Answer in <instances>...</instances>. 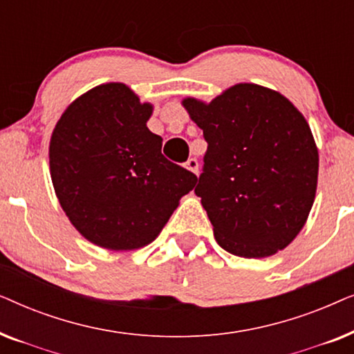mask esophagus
Returning <instances> with one entry per match:
<instances>
[{
  "label": "esophagus",
  "instance_id": "obj_1",
  "mask_svg": "<svg viewBox=\"0 0 354 354\" xmlns=\"http://www.w3.org/2000/svg\"><path fill=\"white\" fill-rule=\"evenodd\" d=\"M185 167L188 169V171L193 172V174H196V176H198V161H196L195 158L188 159V161L185 162Z\"/></svg>",
  "mask_w": 354,
  "mask_h": 354
}]
</instances>
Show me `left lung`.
<instances>
[{"label": "left lung", "mask_w": 354, "mask_h": 354, "mask_svg": "<svg viewBox=\"0 0 354 354\" xmlns=\"http://www.w3.org/2000/svg\"><path fill=\"white\" fill-rule=\"evenodd\" d=\"M182 106L207 142L195 193L217 243L248 259L287 248L317 190L319 151L304 115L279 91L246 82Z\"/></svg>", "instance_id": "obj_1"}]
</instances>
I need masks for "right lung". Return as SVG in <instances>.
Returning <instances> with one entry per match:
<instances>
[{
    "label": "right lung",
    "instance_id": "add662e5",
    "mask_svg": "<svg viewBox=\"0 0 354 354\" xmlns=\"http://www.w3.org/2000/svg\"><path fill=\"white\" fill-rule=\"evenodd\" d=\"M154 106L120 82L67 106L50 140V174L71 224L100 248L132 251L158 239L196 176L162 156L147 127Z\"/></svg>",
    "mask_w": 354,
    "mask_h": 354
}]
</instances>
